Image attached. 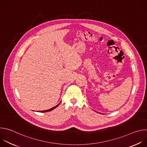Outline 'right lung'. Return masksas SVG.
Returning <instances> with one entry per match:
<instances>
[{
	"label": "right lung",
	"instance_id": "obj_1",
	"mask_svg": "<svg viewBox=\"0 0 147 147\" xmlns=\"http://www.w3.org/2000/svg\"><path fill=\"white\" fill-rule=\"evenodd\" d=\"M59 105V103L58 104V105H57L56 106H55V107H53V108H51V109H48V110H46V111H40V112H49V111H52V110H53L54 109H55L57 107H58V105Z\"/></svg>",
	"mask_w": 147,
	"mask_h": 147
}]
</instances>
